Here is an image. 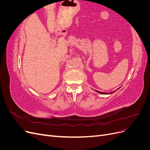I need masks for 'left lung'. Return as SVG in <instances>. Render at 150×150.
I'll use <instances>...</instances> for the list:
<instances>
[{
  "label": "left lung",
  "instance_id": "8db88e82",
  "mask_svg": "<svg viewBox=\"0 0 150 150\" xmlns=\"http://www.w3.org/2000/svg\"><path fill=\"white\" fill-rule=\"evenodd\" d=\"M96 91V90H95ZM96 92H98V93H100V94H111V93H112L113 92H112V93H103V92H100V91H96ZM115 92V91H114Z\"/></svg>",
  "mask_w": 150,
  "mask_h": 150
}]
</instances>
